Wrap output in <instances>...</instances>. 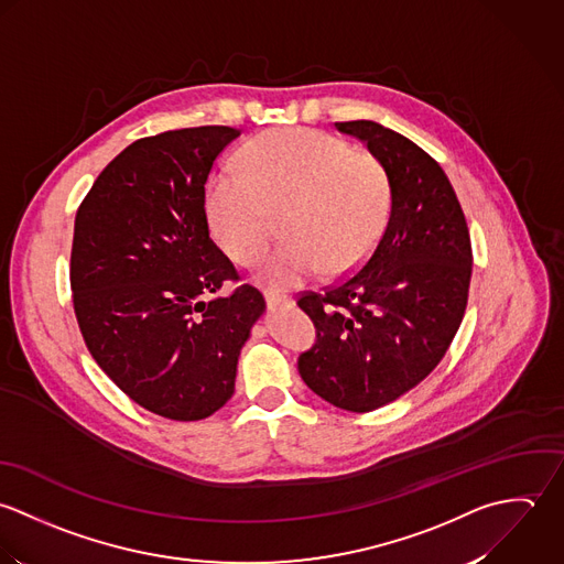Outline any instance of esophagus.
<instances>
[{
    "instance_id": "1",
    "label": "esophagus",
    "mask_w": 564,
    "mask_h": 564,
    "mask_svg": "<svg viewBox=\"0 0 564 564\" xmlns=\"http://www.w3.org/2000/svg\"><path fill=\"white\" fill-rule=\"evenodd\" d=\"M263 299H265L268 310H279V307H285V305H292V301L288 296H283L279 292H270V290L263 292Z\"/></svg>"
}]
</instances>
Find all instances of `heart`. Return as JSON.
<instances>
[{
	"instance_id": "1",
	"label": "heart",
	"mask_w": 564,
	"mask_h": 564,
	"mask_svg": "<svg viewBox=\"0 0 564 564\" xmlns=\"http://www.w3.org/2000/svg\"><path fill=\"white\" fill-rule=\"evenodd\" d=\"M239 172L216 174L209 216L218 243L237 263H254L285 216L288 237L270 252L259 281L290 290L318 272L359 268L377 246L390 214V183L381 163L327 132L281 128L250 141Z\"/></svg>"
}]
</instances>
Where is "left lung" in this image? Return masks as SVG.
Here are the masks:
<instances>
[{
	"label": "left lung",
	"instance_id": "8db88e82",
	"mask_svg": "<svg viewBox=\"0 0 564 564\" xmlns=\"http://www.w3.org/2000/svg\"><path fill=\"white\" fill-rule=\"evenodd\" d=\"M364 141L390 183V216L359 272L299 307L316 346L303 381L346 412H372L419 386L445 357L464 318L470 237L443 167L408 137L368 119L339 121Z\"/></svg>",
	"mask_w": 564,
	"mask_h": 564
}]
</instances>
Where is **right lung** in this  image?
I'll use <instances>...</instances> for the list:
<instances>
[{"label": "right lung", "instance_id": "add662e5", "mask_svg": "<svg viewBox=\"0 0 564 564\" xmlns=\"http://www.w3.org/2000/svg\"><path fill=\"white\" fill-rule=\"evenodd\" d=\"M239 134L200 126L139 139L76 216L69 279L83 338L115 386L163 419L200 421L225 405L265 312L250 285L212 299L239 276L209 237L205 185Z\"/></svg>", "mask_w": 564, "mask_h": 564}]
</instances>
